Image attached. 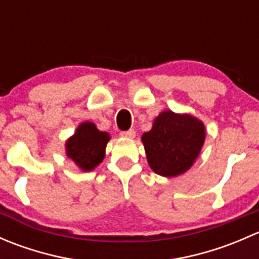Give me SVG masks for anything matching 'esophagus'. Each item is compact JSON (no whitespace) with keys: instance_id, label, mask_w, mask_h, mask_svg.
<instances>
[{"instance_id":"obj_1","label":"esophagus","mask_w":259,"mask_h":259,"mask_svg":"<svg viewBox=\"0 0 259 259\" xmlns=\"http://www.w3.org/2000/svg\"><path fill=\"white\" fill-rule=\"evenodd\" d=\"M120 135H121L122 138H129V139H133V138H135V132L133 129H130V130H126V132H121L120 133Z\"/></svg>"}]
</instances>
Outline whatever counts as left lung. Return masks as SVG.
<instances>
[{
  "instance_id": "obj_1",
  "label": "left lung",
  "mask_w": 259,
  "mask_h": 259,
  "mask_svg": "<svg viewBox=\"0 0 259 259\" xmlns=\"http://www.w3.org/2000/svg\"><path fill=\"white\" fill-rule=\"evenodd\" d=\"M204 139L205 127L199 119L171 110L159 114L150 132L142 137L149 166L168 178L185 173L193 165Z\"/></svg>"
}]
</instances>
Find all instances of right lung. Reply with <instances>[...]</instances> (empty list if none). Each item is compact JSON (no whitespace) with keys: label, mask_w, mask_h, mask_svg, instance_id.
I'll list each match as a JSON object with an SVG mask.
<instances>
[{"label":"right lung","mask_w":259,"mask_h":259,"mask_svg":"<svg viewBox=\"0 0 259 259\" xmlns=\"http://www.w3.org/2000/svg\"><path fill=\"white\" fill-rule=\"evenodd\" d=\"M110 135L100 132L94 122L85 121L66 142V155L83 171H91L103 161Z\"/></svg>","instance_id":"obj_1"}]
</instances>
